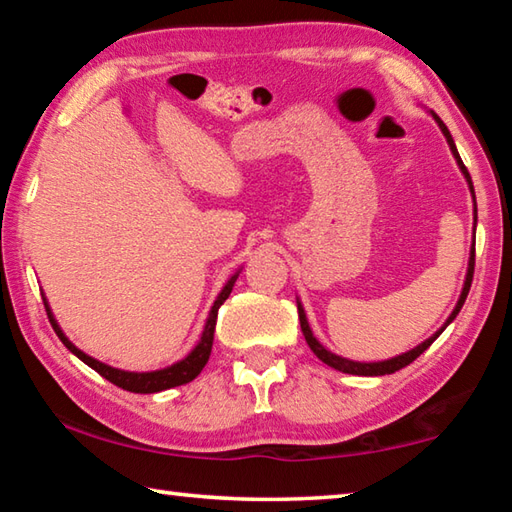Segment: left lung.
<instances>
[{
  "mask_svg": "<svg viewBox=\"0 0 512 512\" xmlns=\"http://www.w3.org/2000/svg\"><path fill=\"white\" fill-rule=\"evenodd\" d=\"M431 115H433V119L438 121L440 131H443V135L447 137L449 149H452L454 158H456V162H458V167H461L463 176H465V180H467V185H470V192H472V196H474L472 178H470V173H467V169H465V164H463V160H461V155H458V151H456V144H454V140H452V135H449L447 126L443 124V119H440V117L436 115V112H431ZM474 228H476V203H474ZM472 277H474V244H472V250H470V264H467V275H465V284H463L461 298H458L456 307H454V311H452V316L447 318V323L443 325V329H445L449 323H452V320L458 316V311H461L463 302H465V298H467V293H470V287H472ZM298 316H300V327H302V334H305V341L309 343V348L314 350V354H316V357H318L320 361L327 363V366H332L334 370L348 372V375H363V377H381V375H391V372H395V370H402L404 366H409L411 361L418 359L420 354H422L424 350H427L429 345H431L433 341H436L440 334H443V329H438L436 334L429 336V339L424 341V343H420L418 348H413V350H409V352H404V354H400V357H395V359H388V361H375V363H359V361L343 359V357H339V354H334V352L325 350L323 345H320V343L316 341V336L311 334V327H309V323H307L305 309H302L300 302H298Z\"/></svg>",
  "mask_w": 512,
  "mask_h": 512,
  "instance_id": "left-lung-1",
  "label": "left lung"
}]
</instances>
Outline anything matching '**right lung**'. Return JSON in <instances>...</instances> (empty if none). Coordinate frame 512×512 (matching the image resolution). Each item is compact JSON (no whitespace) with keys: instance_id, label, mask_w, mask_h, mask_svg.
Segmentation results:
<instances>
[{"instance_id":"add662e5","label":"right lung","mask_w":512,"mask_h":512,"mask_svg":"<svg viewBox=\"0 0 512 512\" xmlns=\"http://www.w3.org/2000/svg\"><path fill=\"white\" fill-rule=\"evenodd\" d=\"M237 275L230 277L228 284H225L223 291L219 293V298L214 300V307L210 311V316H207L203 336H201V341H198L196 348L189 352L183 361L173 363V366L164 368V370H153V372H126L119 368H110V366H106V363L88 357V354L76 348V345L63 334V329L58 327L56 318H54V314H51V309L47 305V298H45V309H47L51 327H54V332L58 334V339L63 341L65 348L72 354H76V357H79L83 363H88L92 370H97L101 377H106L115 386L124 388V391H131V393H160V391H167V388H173V386H183V384H187V381H192L201 375V370L205 368V363H207V359H210V352H212L214 327H216V316H219V307L225 300H228L230 291L237 282Z\"/></svg>"}]
</instances>
